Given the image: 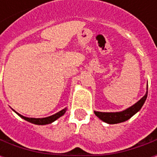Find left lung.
Returning <instances> with one entry per match:
<instances>
[{"label": "left lung", "mask_w": 157, "mask_h": 157, "mask_svg": "<svg viewBox=\"0 0 157 157\" xmlns=\"http://www.w3.org/2000/svg\"><path fill=\"white\" fill-rule=\"evenodd\" d=\"M147 93H148V87H147V92L145 95L142 98L140 101L136 102L135 104L131 106L130 108L125 109L122 112L118 113H102V112H96L94 111V113L98 116L101 120L104 121L108 124H118L122 123L126 120H128L131 118L132 116L135 115L136 113L138 112L140 109H141L143 104L145 103L146 98H147Z\"/></svg>", "instance_id": "8db88e82"}]
</instances>
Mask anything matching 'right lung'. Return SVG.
<instances>
[{
	"label": "right lung",
	"instance_id": "right-lung-1",
	"mask_svg": "<svg viewBox=\"0 0 157 157\" xmlns=\"http://www.w3.org/2000/svg\"><path fill=\"white\" fill-rule=\"evenodd\" d=\"M66 111V109H63L61 111H59L57 113H55L54 115L49 116V117H47V118H27V117H24V116L21 115L17 113L20 117L23 119H25L27 121L30 122L32 124H39V125H43V124H51L52 122H54L55 120H56L57 118H59V117H61L62 115H64V113Z\"/></svg>",
	"mask_w": 157,
	"mask_h": 157
}]
</instances>
